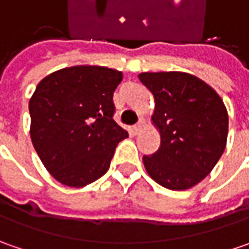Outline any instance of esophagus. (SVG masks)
<instances>
[{"label":"esophagus","mask_w":249,"mask_h":249,"mask_svg":"<svg viewBox=\"0 0 249 249\" xmlns=\"http://www.w3.org/2000/svg\"><path fill=\"white\" fill-rule=\"evenodd\" d=\"M142 127H144V122L142 120H140L139 123L133 127V131H134V134H139L140 131L142 130Z\"/></svg>","instance_id":"obj_1"}]
</instances>
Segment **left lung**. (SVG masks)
I'll use <instances>...</instances> for the list:
<instances>
[{
    "label": "left lung",
    "instance_id": "1",
    "mask_svg": "<svg viewBox=\"0 0 249 249\" xmlns=\"http://www.w3.org/2000/svg\"><path fill=\"white\" fill-rule=\"evenodd\" d=\"M140 82L155 101L151 122L160 147L142 157L145 170L165 188L196 186L215 167L227 142L225 102L208 83L186 72H144Z\"/></svg>",
    "mask_w": 249,
    "mask_h": 249
}]
</instances>
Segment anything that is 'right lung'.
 I'll return each instance as SVG.
<instances>
[{
  "instance_id": "1",
  "label": "right lung",
  "mask_w": 249,
  "mask_h": 249,
  "mask_svg": "<svg viewBox=\"0 0 249 249\" xmlns=\"http://www.w3.org/2000/svg\"><path fill=\"white\" fill-rule=\"evenodd\" d=\"M123 73L77 65L45 76L29 101L30 137L50 175L68 187L104 176L127 131L113 120V91Z\"/></svg>"
}]
</instances>
